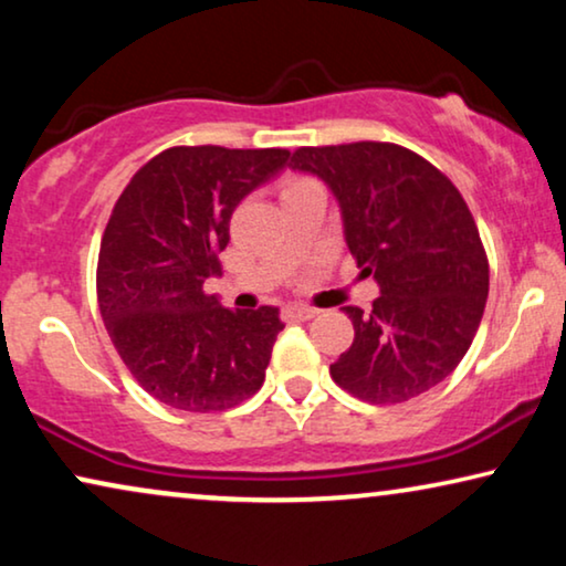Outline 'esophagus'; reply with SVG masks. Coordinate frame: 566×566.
I'll return each instance as SVG.
<instances>
[{"mask_svg": "<svg viewBox=\"0 0 566 566\" xmlns=\"http://www.w3.org/2000/svg\"><path fill=\"white\" fill-rule=\"evenodd\" d=\"M319 314L314 306H301V304H293V306H285L283 308V316L289 322H306V319H314V316Z\"/></svg>", "mask_w": 566, "mask_h": 566, "instance_id": "esophagus-1", "label": "esophagus"}]
</instances>
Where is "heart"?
Instances as JSON below:
<instances>
[{"label": "heart", "instance_id": "b5f03b06", "mask_svg": "<svg viewBox=\"0 0 566 566\" xmlns=\"http://www.w3.org/2000/svg\"><path fill=\"white\" fill-rule=\"evenodd\" d=\"M304 185H312V180H293V182L285 185V190H283V192H289V190H296V188H304Z\"/></svg>", "mask_w": 566, "mask_h": 566}]
</instances>
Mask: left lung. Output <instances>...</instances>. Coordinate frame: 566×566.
Returning a JSON list of instances; mask_svg holds the SVG:
<instances>
[{"label":"left lung","instance_id":"8db88e82","mask_svg":"<svg viewBox=\"0 0 566 566\" xmlns=\"http://www.w3.org/2000/svg\"><path fill=\"white\" fill-rule=\"evenodd\" d=\"M291 161L332 190L347 250L381 293L366 314L345 306L355 339L332 378L370 405L420 397L467 355L490 293L469 206L443 172L397 144L304 146Z\"/></svg>","mask_w":566,"mask_h":566}]
</instances>
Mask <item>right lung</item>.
I'll return each mask as SVG.
<instances>
[{
	"label": "right lung",
	"mask_w": 566,
	"mask_h": 566,
	"mask_svg": "<svg viewBox=\"0 0 566 566\" xmlns=\"http://www.w3.org/2000/svg\"><path fill=\"white\" fill-rule=\"evenodd\" d=\"M285 149L175 146L138 169L107 221L97 304L115 350L161 405L221 412L265 381L275 306L223 308L203 283L221 275L229 219L289 167Z\"/></svg>",
	"instance_id": "right-lung-1"
}]
</instances>
